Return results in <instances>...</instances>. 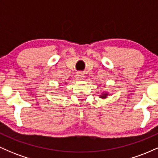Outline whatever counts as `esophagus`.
I'll return each instance as SVG.
<instances>
[{"instance_id":"34e87169","label":"esophagus","mask_w":158,"mask_h":158,"mask_svg":"<svg viewBox=\"0 0 158 158\" xmlns=\"http://www.w3.org/2000/svg\"><path fill=\"white\" fill-rule=\"evenodd\" d=\"M85 77V74L84 73H82V72H79V73L77 74V78L79 79H83Z\"/></svg>"}]
</instances>
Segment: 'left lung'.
<instances>
[{"mask_svg": "<svg viewBox=\"0 0 158 158\" xmlns=\"http://www.w3.org/2000/svg\"><path fill=\"white\" fill-rule=\"evenodd\" d=\"M102 97V98H106V94H105V95H102V97Z\"/></svg>", "mask_w": 158, "mask_h": 158, "instance_id": "left-lung-1", "label": "left lung"}]
</instances>
